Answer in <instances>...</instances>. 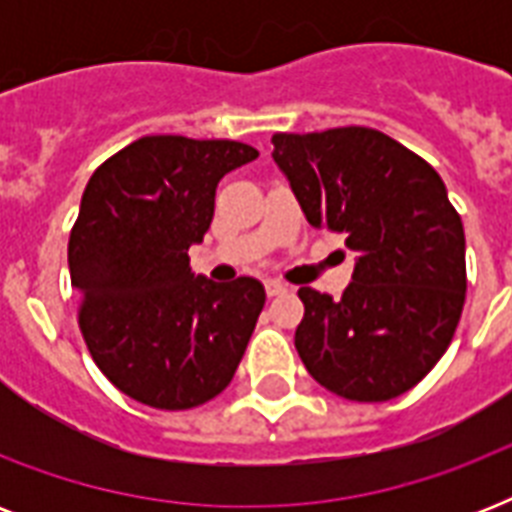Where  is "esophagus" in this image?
<instances>
[{
  "label": "esophagus",
  "instance_id": "34e87169",
  "mask_svg": "<svg viewBox=\"0 0 512 512\" xmlns=\"http://www.w3.org/2000/svg\"><path fill=\"white\" fill-rule=\"evenodd\" d=\"M284 292H289L287 284H281V281H265V295L268 297H279L284 295Z\"/></svg>",
  "mask_w": 512,
  "mask_h": 512
}]
</instances>
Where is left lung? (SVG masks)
I'll use <instances>...</instances> for the list:
<instances>
[{
  "mask_svg": "<svg viewBox=\"0 0 512 512\" xmlns=\"http://www.w3.org/2000/svg\"><path fill=\"white\" fill-rule=\"evenodd\" d=\"M273 162L313 228L356 252L340 300L300 287L295 348L311 377L348 401H390L444 356L465 305V231L444 180L372 127L276 132Z\"/></svg>",
  "mask_w": 512,
  "mask_h": 512,
  "instance_id": "8db88e82",
  "label": "left lung"
}]
</instances>
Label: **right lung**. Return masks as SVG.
<instances>
[{
  "mask_svg": "<svg viewBox=\"0 0 512 512\" xmlns=\"http://www.w3.org/2000/svg\"><path fill=\"white\" fill-rule=\"evenodd\" d=\"M257 151L239 140L148 135L100 164L68 239L79 329L124 396L193 409L223 393L265 305L257 279L193 276L188 247L215 215L217 183Z\"/></svg>",
  "mask_w": 512,
  "mask_h": 512,
  "instance_id": "add662e5",
  "label": "right lung"
}]
</instances>
